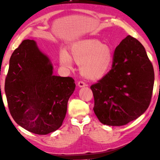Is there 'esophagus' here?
<instances>
[{"instance_id":"obj_1","label":"esophagus","mask_w":160,"mask_h":160,"mask_svg":"<svg viewBox=\"0 0 160 160\" xmlns=\"http://www.w3.org/2000/svg\"><path fill=\"white\" fill-rule=\"evenodd\" d=\"M78 85L80 87V88H82V87H85L86 85V84L85 82H83V81H79L78 83Z\"/></svg>"}]
</instances>
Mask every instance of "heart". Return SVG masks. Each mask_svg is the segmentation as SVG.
<instances>
[{"label": "heart", "instance_id": "b5f03b06", "mask_svg": "<svg viewBox=\"0 0 160 160\" xmlns=\"http://www.w3.org/2000/svg\"><path fill=\"white\" fill-rule=\"evenodd\" d=\"M113 51L109 46L94 39L78 42L70 48V56L66 51L59 54V62L62 66L70 68L72 59L80 64V70L90 79L102 78L109 70L113 62Z\"/></svg>", "mask_w": 160, "mask_h": 160}]
</instances>
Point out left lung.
<instances>
[{
	"label": "left lung",
	"mask_w": 160,
	"mask_h": 160,
	"mask_svg": "<svg viewBox=\"0 0 160 160\" xmlns=\"http://www.w3.org/2000/svg\"><path fill=\"white\" fill-rule=\"evenodd\" d=\"M154 80L144 47L135 38L126 37L116 48L110 71L90 87L93 110L100 122L121 126L141 116L151 102Z\"/></svg>",
	"instance_id": "obj_1"
}]
</instances>
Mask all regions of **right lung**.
<instances>
[{
	"label": "right lung",
	"mask_w": 160,
	"mask_h": 160,
	"mask_svg": "<svg viewBox=\"0 0 160 160\" xmlns=\"http://www.w3.org/2000/svg\"><path fill=\"white\" fill-rule=\"evenodd\" d=\"M75 84L53 75V66L36 42L25 39L13 51L5 81L10 114L18 125L38 135L61 126Z\"/></svg>",
	"instance_id": "add662e5"
}]
</instances>
